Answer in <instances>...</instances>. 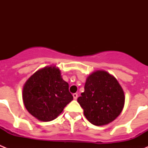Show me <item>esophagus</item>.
Listing matches in <instances>:
<instances>
[{
  "label": "esophagus",
  "mask_w": 148,
  "mask_h": 148,
  "mask_svg": "<svg viewBox=\"0 0 148 148\" xmlns=\"http://www.w3.org/2000/svg\"><path fill=\"white\" fill-rule=\"evenodd\" d=\"M73 98H74V99H75V100H76V99H78V94L77 93H73Z\"/></svg>",
  "instance_id": "1"
}]
</instances>
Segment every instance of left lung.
Masks as SVG:
<instances>
[{
    "label": "left lung",
    "instance_id": "8db88e82",
    "mask_svg": "<svg viewBox=\"0 0 148 148\" xmlns=\"http://www.w3.org/2000/svg\"><path fill=\"white\" fill-rule=\"evenodd\" d=\"M77 101L84 114L91 124L108 125L116 119L122 111L125 94L116 78L105 71L94 72L88 76L84 92Z\"/></svg>",
    "mask_w": 148,
    "mask_h": 148
}]
</instances>
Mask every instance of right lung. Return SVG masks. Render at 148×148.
<instances>
[{"label": "right lung", "mask_w": 148, "mask_h": 148, "mask_svg": "<svg viewBox=\"0 0 148 148\" xmlns=\"http://www.w3.org/2000/svg\"><path fill=\"white\" fill-rule=\"evenodd\" d=\"M22 96L29 113L43 121L55 119L73 99L69 84L55 66H47L34 73L23 86Z\"/></svg>", "instance_id": "obj_1"}]
</instances>
